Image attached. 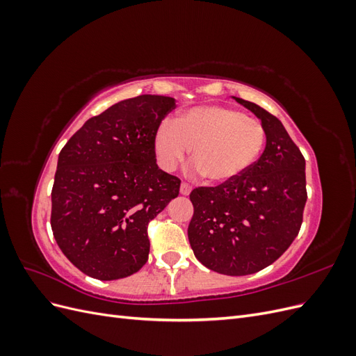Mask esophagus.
<instances>
[{"instance_id":"1","label":"esophagus","mask_w":356,"mask_h":356,"mask_svg":"<svg viewBox=\"0 0 356 356\" xmlns=\"http://www.w3.org/2000/svg\"><path fill=\"white\" fill-rule=\"evenodd\" d=\"M191 188H193V187L188 184V182H182V184H181V195H184V196L190 195Z\"/></svg>"}]
</instances>
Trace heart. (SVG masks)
<instances>
[{"label": "heart", "instance_id": "obj_1", "mask_svg": "<svg viewBox=\"0 0 356 356\" xmlns=\"http://www.w3.org/2000/svg\"><path fill=\"white\" fill-rule=\"evenodd\" d=\"M266 144L263 123L221 105H202L159 127L154 153L168 170L177 169L191 148V161L209 184H222L254 165Z\"/></svg>", "mask_w": 356, "mask_h": 356}]
</instances>
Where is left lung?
Wrapping results in <instances>:
<instances>
[{
	"label": "left lung",
	"instance_id": "left-lung-1",
	"mask_svg": "<svg viewBox=\"0 0 356 356\" xmlns=\"http://www.w3.org/2000/svg\"><path fill=\"white\" fill-rule=\"evenodd\" d=\"M234 99L261 120L266 148L242 175L190 193L188 241L211 270L245 276L275 263L297 238L307 200L306 161L279 118Z\"/></svg>",
	"mask_w": 356,
	"mask_h": 356
}]
</instances>
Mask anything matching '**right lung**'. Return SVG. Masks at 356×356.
Instances as JSON below:
<instances>
[{
	"instance_id": "add662e5",
	"label": "right lung",
	"mask_w": 356,
	"mask_h": 356,
	"mask_svg": "<svg viewBox=\"0 0 356 356\" xmlns=\"http://www.w3.org/2000/svg\"><path fill=\"white\" fill-rule=\"evenodd\" d=\"M175 108L141 95L89 118L60 149L51 188L53 236L84 275L114 281L136 273L149 252L148 224L179 195L159 169L154 135Z\"/></svg>"
}]
</instances>
